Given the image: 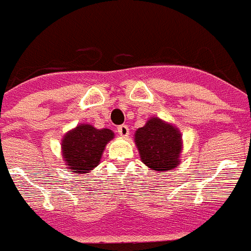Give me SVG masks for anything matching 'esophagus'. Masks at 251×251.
<instances>
[{
  "label": "esophagus",
  "mask_w": 251,
  "mask_h": 251,
  "mask_svg": "<svg viewBox=\"0 0 251 251\" xmlns=\"http://www.w3.org/2000/svg\"><path fill=\"white\" fill-rule=\"evenodd\" d=\"M118 130V134L121 137H123V138H127L128 136H129V128H128V126H126V124H122V126H119V127L117 128Z\"/></svg>",
  "instance_id": "obj_1"
}]
</instances>
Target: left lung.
<instances>
[{
  "mask_svg": "<svg viewBox=\"0 0 251 251\" xmlns=\"http://www.w3.org/2000/svg\"><path fill=\"white\" fill-rule=\"evenodd\" d=\"M141 160L157 173L175 169L180 164L183 141L177 128L160 118H150L134 134Z\"/></svg>",
  "mask_w": 251,
  "mask_h": 251,
  "instance_id": "1",
  "label": "left lung"
}]
</instances>
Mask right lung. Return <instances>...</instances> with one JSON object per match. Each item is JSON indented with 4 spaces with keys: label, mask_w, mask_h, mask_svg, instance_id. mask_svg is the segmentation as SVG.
Here are the masks:
<instances>
[{
    "label": "right lung",
    "mask_w": 251,
    "mask_h": 251,
    "mask_svg": "<svg viewBox=\"0 0 251 251\" xmlns=\"http://www.w3.org/2000/svg\"><path fill=\"white\" fill-rule=\"evenodd\" d=\"M113 138V130L96 129L90 124L68 130L62 140V157L67 170L76 175L90 173L99 165L105 146Z\"/></svg>",
    "instance_id": "add662e5"
}]
</instances>
